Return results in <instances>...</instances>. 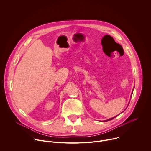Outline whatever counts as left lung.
<instances>
[{
    "instance_id": "1",
    "label": "left lung",
    "mask_w": 151,
    "mask_h": 151,
    "mask_svg": "<svg viewBox=\"0 0 151 151\" xmlns=\"http://www.w3.org/2000/svg\"><path fill=\"white\" fill-rule=\"evenodd\" d=\"M115 117H116V116H115ZM115 117H114V118H115ZM114 118H112L109 119H107V120H106V121H109V120H112V119H113Z\"/></svg>"
}]
</instances>
